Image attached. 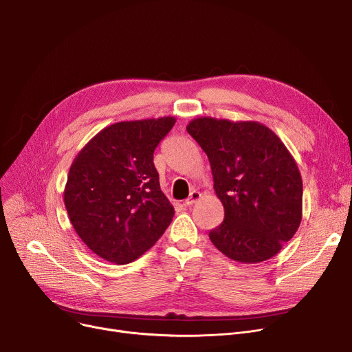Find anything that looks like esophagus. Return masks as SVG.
Segmentation results:
<instances>
[{
    "label": "esophagus",
    "instance_id": "obj_1",
    "mask_svg": "<svg viewBox=\"0 0 352 352\" xmlns=\"http://www.w3.org/2000/svg\"><path fill=\"white\" fill-rule=\"evenodd\" d=\"M201 197V195L197 190H193L186 200H184V206H193L199 199Z\"/></svg>",
    "mask_w": 352,
    "mask_h": 352
}]
</instances>
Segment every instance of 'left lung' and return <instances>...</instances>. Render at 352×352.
<instances>
[{
	"instance_id": "1",
	"label": "left lung",
	"mask_w": 352,
	"mask_h": 352,
	"mask_svg": "<svg viewBox=\"0 0 352 352\" xmlns=\"http://www.w3.org/2000/svg\"><path fill=\"white\" fill-rule=\"evenodd\" d=\"M187 132L206 152L224 221L210 231L214 247L232 261L275 256L302 221L303 182L278 135L255 121L203 117Z\"/></svg>"
}]
</instances>
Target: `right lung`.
Here are the masks:
<instances>
[{
	"mask_svg": "<svg viewBox=\"0 0 352 352\" xmlns=\"http://www.w3.org/2000/svg\"><path fill=\"white\" fill-rule=\"evenodd\" d=\"M176 118L117 122L78 152L69 170L65 206L77 235L100 258L125 265L140 258L172 223L153 152Z\"/></svg>",
	"mask_w": 352,
	"mask_h": 352,
	"instance_id": "obj_1",
	"label": "right lung"
}]
</instances>
